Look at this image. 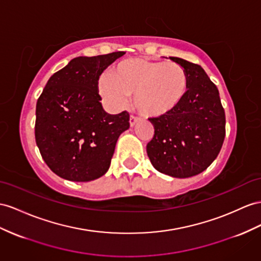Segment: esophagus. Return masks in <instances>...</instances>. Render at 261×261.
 Listing matches in <instances>:
<instances>
[{
	"label": "esophagus",
	"instance_id": "esophagus-1",
	"mask_svg": "<svg viewBox=\"0 0 261 261\" xmlns=\"http://www.w3.org/2000/svg\"><path fill=\"white\" fill-rule=\"evenodd\" d=\"M139 120H140L139 117H136V116L131 115V116H130V125L133 126V125H135V124L139 121Z\"/></svg>",
	"mask_w": 261,
	"mask_h": 261
}]
</instances>
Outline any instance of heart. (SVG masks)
<instances>
[{
	"instance_id": "obj_1",
	"label": "heart",
	"mask_w": 261,
	"mask_h": 261,
	"mask_svg": "<svg viewBox=\"0 0 261 261\" xmlns=\"http://www.w3.org/2000/svg\"><path fill=\"white\" fill-rule=\"evenodd\" d=\"M99 91L110 106H123L135 95L136 108L148 117L164 116L182 102L189 88L188 73L177 63L131 58L118 63L99 80Z\"/></svg>"
}]
</instances>
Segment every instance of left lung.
<instances>
[{
    "instance_id": "obj_1",
    "label": "left lung",
    "mask_w": 261,
    "mask_h": 261,
    "mask_svg": "<svg viewBox=\"0 0 261 261\" xmlns=\"http://www.w3.org/2000/svg\"><path fill=\"white\" fill-rule=\"evenodd\" d=\"M188 73V92L176 108L149 118L154 135L146 144L152 165L173 177H191L205 171L222 149L226 135L225 110L219 91L197 64L170 57Z\"/></svg>"
}]
</instances>
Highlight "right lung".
<instances>
[{
	"mask_svg": "<svg viewBox=\"0 0 261 261\" xmlns=\"http://www.w3.org/2000/svg\"><path fill=\"white\" fill-rule=\"evenodd\" d=\"M123 51L73 58L55 72L36 103L35 140L48 168L65 179L89 182L108 171L129 112L107 113L99 76Z\"/></svg>",
	"mask_w": 261,
	"mask_h": 261,
	"instance_id": "add662e5",
	"label": "right lung"
}]
</instances>
